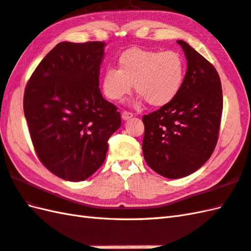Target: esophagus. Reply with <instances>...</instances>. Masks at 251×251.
<instances>
[{"label":"esophagus","mask_w":251,"mask_h":251,"mask_svg":"<svg viewBox=\"0 0 251 251\" xmlns=\"http://www.w3.org/2000/svg\"><path fill=\"white\" fill-rule=\"evenodd\" d=\"M121 117H122V119H124V120H127V119L132 118V117H133V114H132V113H130V111L124 110V111H122V114H121Z\"/></svg>","instance_id":"34e87169"}]
</instances>
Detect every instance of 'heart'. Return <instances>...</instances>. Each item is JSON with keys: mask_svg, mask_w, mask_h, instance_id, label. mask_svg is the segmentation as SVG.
Instances as JSON below:
<instances>
[{"mask_svg": "<svg viewBox=\"0 0 251 251\" xmlns=\"http://www.w3.org/2000/svg\"><path fill=\"white\" fill-rule=\"evenodd\" d=\"M185 77V59L175 50L132 48L119 57L118 69L104 72L102 88L108 99L118 101L131 91L134 82L141 100L163 106L180 91Z\"/></svg>", "mask_w": 251, "mask_h": 251, "instance_id": "1", "label": "heart"}]
</instances>
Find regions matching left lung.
<instances>
[{"label":"left lung","instance_id":"8db88e82","mask_svg":"<svg viewBox=\"0 0 251 251\" xmlns=\"http://www.w3.org/2000/svg\"><path fill=\"white\" fill-rule=\"evenodd\" d=\"M188 69L183 85L168 104L143 116V153L147 164L166 178L192 174L209 159L218 141L221 81L214 65L183 41Z\"/></svg>","mask_w":251,"mask_h":251}]
</instances>
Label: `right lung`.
<instances>
[{
    "label": "right lung",
    "mask_w": 251,
    "mask_h": 251,
    "mask_svg": "<svg viewBox=\"0 0 251 251\" xmlns=\"http://www.w3.org/2000/svg\"><path fill=\"white\" fill-rule=\"evenodd\" d=\"M104 42L59 43L27 81L24 110L33 147L45 168L81 181L103 164L121 126L117 106L99 88Z\"/></svg>",
    "instance_id": "right-lung-1"
}]
</instances>
